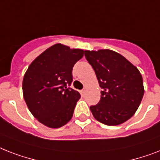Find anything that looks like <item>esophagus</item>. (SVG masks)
<instances>
[{
	"instance_id": "esophagus-1",
	"label": "esophagus",
	"mask_w": 160,
	"mask_h": 160,
	"mask_svg": "<svg viewBox=\"0 0 160 160\" xmlns=\"http://www.w3.org/2000/svg\"><path fill=\"white\" fill-rule=\"evenodd\" d=\"M81 93H82V94H85V93H86V89H83L81 90Z\"/></svg>"
}]
</instances>
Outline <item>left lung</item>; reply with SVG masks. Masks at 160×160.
I'll return each mask as SVG.
<instances>
[{
    "mask_svg": "<svg viewBox=\"0 0 160 160\" xmlns=\"http://www.w3.org/2000/svg\"><path fill=\"white\" fill-rule=\"evenodd\" d=\"M98 80L100 100L90 106L96 120L108 126H117L132 118L144 95L143 80L140 71L123 56L103 49L84 51Z\"/></svg>",
    "mask_w": 160,
    "mask_h": 160,
    "instance_id": "obj_1",
    "label": "left lung"
}]
</instances>
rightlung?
Segmentation results:
<instances>
[{
    "instance_id": "add662e5",
    "label": "right lung",
    "mask_w": 160,
    "mask_h": 160,
    "mask_svg": "<svg viewBox=\"0 0 160 160\" xmlns=\"http://www.w3.org/2000/svg\"><path fill=\"white\" fill-rule=\"evenodd\" d=\"M83 55L81 49L57 43L29 65L23 80V95L31 113L43 125L59 128L73 116L80 94L70 88L72 69Z\"/></svg>"
}]
</instances>
